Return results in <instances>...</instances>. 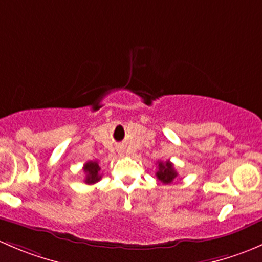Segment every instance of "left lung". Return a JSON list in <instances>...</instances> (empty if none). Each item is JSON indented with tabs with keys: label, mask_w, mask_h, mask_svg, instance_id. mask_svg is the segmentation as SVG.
<instances>
[{
	"label": "left lung",
	"mask_w": 262,
	"mask_h": 262,
	"mask_svg": "<svg viewBox=\"0 0 262 262\" xmlns=\"http://www.w3.org/2000/svg\"><path fill=\"white\" fill-rule=\"evenodd\" d=\"M158 171L156 172V176L161 182L163 184H171L173 181V179L178 176V172L173 168V165L170 162V161H158Z\"/></svg>",
	"instance_id": "1"
}]
</instances>
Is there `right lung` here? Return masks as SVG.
I'll use <instances>...</instances> for the list:
<instances>
[{
	"label": "right lung",
	"instance_id": "add662e5",
	"mask_svg": "<svg viewBox=\"0 0 262 262\" xmlns=\"http://www.w3.org/2000/svg\"><path fill=\"white\" fill-rule=\"evenodd\" d=\"M83 171L86 172V179H84L86 184H95V182L100 181V179H101V175H100V166L97 161H89V162L84 163Z\"/></svg>",
	"mask_w": 262,
	"mask_h": 262
}]
</instances>
